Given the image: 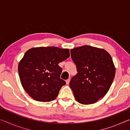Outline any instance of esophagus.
I'll use <instances>...</instances> for the list:
<instances>
[{"mask_svg":"<svg viewBox=\"0 0 130 130\" xmlns=\"http://www.w3.org/2000/svg\"><path fill=\"white\" fill-rule=\"evenodd\" d=\"M69 82H70V80H69V79H68V80H66V83H67V85L69 84Z\"/></svg>","mask_w":130,"mask_h":130,"instance_id":"34e87169","label":"esophagus"}]
</instances>
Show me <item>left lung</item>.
Returning <instances> with one entry per match:
<instances>
[{
  "instance_id": "obj_1",
  "label": "left lung",
  "mask_w": 130,
  "mask_h": 130,
  "mask_svg": "<svg viewBox=\"0 0 130 130\" xmlns=\"http://www.w3.org/2000/svg\"><path fill=\"white\" fill-rule=\"evenodd\" d=\"M77 73L69 86L76 100L91 104L104 97L115 77V68L111 56L104 49L84 45L70 50Z\"/></svg>"
}]
</instances>
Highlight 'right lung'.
Here are the masks:
<instances>
[{"label":"right lung","mask_w":130,"mask_h":130,"mask_svg":"<svg viewBox=\"0 0 130 130\" xmlns=\"http://www.w3.org/2000/svg\"><path fill=\"white\" fill-rule=\"evenodd\" d=\"M70 56L69 50L57 47H39L25 53L18 65L19 78L24 89L37 101L54 100L66 84L60 78L58 63Z\"/></svg>","instance_id":"right-lung-1"}]
</instances>
